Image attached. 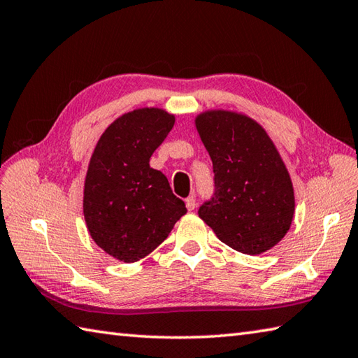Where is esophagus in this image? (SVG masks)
<instances>
[{
  "label": "esophagus",
  "mask_w": 358,
  "mask_h": 358,
  "mask_svg": "<svg viewBox=\"0 0 358 358\" xmlns=\"http://www.w3.org/2000/svg\"><path fill=\"white\" fill-rule=\"evenodd\" d=\"M186 208L189 211H194V209L197 208V199H195V195H189L186 199Z\"/></svg>",
  "instance_id": "esophagus-1"
}]
</instances>
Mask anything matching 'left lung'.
<instances>
[{
    "mask_svg": "<svg viewBox=\"0 0 358 358\" xmlns=\"http://www.w3.org/2000/svg\"><path fill=\"white\" fill-rule=\"evenodd\" d=\"M213 159L214 194L199 209L215 236L243 255H261L284 239L295 213L290 175L261 125L234 111L195 119Z\"/></svg>",
    "mask_w": 358,
    "mask_h": 358,
    "instance_id": "1",
    "label": "left lung"
}]
</instances>
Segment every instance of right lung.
I'll return each instance as SVG.
<instances>
[{"label": "right lung", "mask_w": 358, "mask_h": 358, "mask_svg": "<svg viewBox=\"0 0 358 358\" xmlns=\"http://www.w3.org/2000/svg\"><path fill=\"white\" fill-rule=\"evenodd\" d=\"M173 122L164 110H133L102 133L90 159L83 215L93 241L119 261L152 253L187 213L166 175L149 164Z\"/></svg>", "instance_id": "right-lung-1"}]
</instances>
